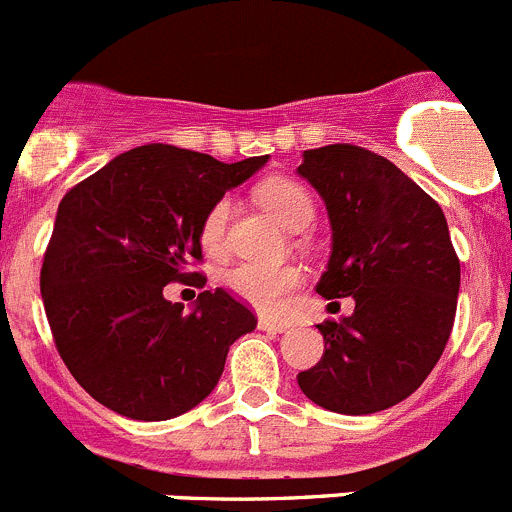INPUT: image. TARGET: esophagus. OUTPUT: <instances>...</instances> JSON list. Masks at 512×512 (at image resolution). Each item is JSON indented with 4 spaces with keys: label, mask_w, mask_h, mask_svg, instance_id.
<instances>
[{
    "label": "esophagus",
    "mask_w": 512,
    "mask_h": 512,
    "mask_svg": "<svg viewBox=\"0 0 512 512\" xmlns=\"http://www.w3.org/2000/svg\"><path fill=\"white\" fill-rule=\"evenodd\" d=\"M257 326H260V331H267V333H285L290 328V323L270 321V318H260V321H257Z\"/></svg>",
    "instance_id": "esophagus-1"
}]
</instances>
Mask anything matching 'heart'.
<instances>
[{"label":"heart","mask_w":512,"mask_h":512,"mask_svg":"<svg viewBox=\"0 0 512 512\" xmlns=\"http://www.w3.org/2000/svg\"><path fill=\"white\" fill-rule=\"evenodd\" d=\"M262 207L285 224L288 229H303L308 227L313 219L315 207L308 191L295 181L275 176L267 179L265 184L257 189ZM229 199H217L204 214L202 222V245L204 250L217 255L224 247V237H227V219H229ZM224 283L232 290L237 298L245 303L255 305L260 310H278L280 305L288 300V295L298 288L300 272L290 265H255V262H242V265L232 267L224 275Z\"/></svg>","instance_id":"heart-1"}]
</instances>
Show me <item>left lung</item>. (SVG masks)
I'll return each instance as SVG.
<instances>
[{"label": "left lung", "instance_id": "8db88e82", "mask_svg": "<svg viewBox=\"0 0 512 512\" xmlns=\"http://www.w3.org/2000/svg\"><path fill=\"white\" fill-rule=\"evenodd\" d=\"M298 174L331 222V257L315 290L356 303L318 326L326 351L298 386L328 412H381L422 386L452 333L460 260L450 227L422 186L366 148H310Z\"/></svg>", "mask_w": 512, "mask_h": 512}]
</instances>
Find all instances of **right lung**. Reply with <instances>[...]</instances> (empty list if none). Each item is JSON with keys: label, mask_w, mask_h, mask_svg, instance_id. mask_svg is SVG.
Listing matches in <instances>:
<instances>
[{"label": "right lung", "mask_w": 512, "mask_h": 512, "mask_svg": "<svg viewBox=\"0 0 512 512\" xmlns=\"http://www.w3.org/2000/svg\"><path fill=\"white\" fill-rule=\"evenodd\" d=\"M267 156L222 164L169 143L116 156L62 197L40 288L55 346L80 386L116 414L164 422L212 394L227 351L257 318L227 290L191 310L164 298L202 260V222Z\"/></svg>", "instance_id": "1"}]
</instances>
